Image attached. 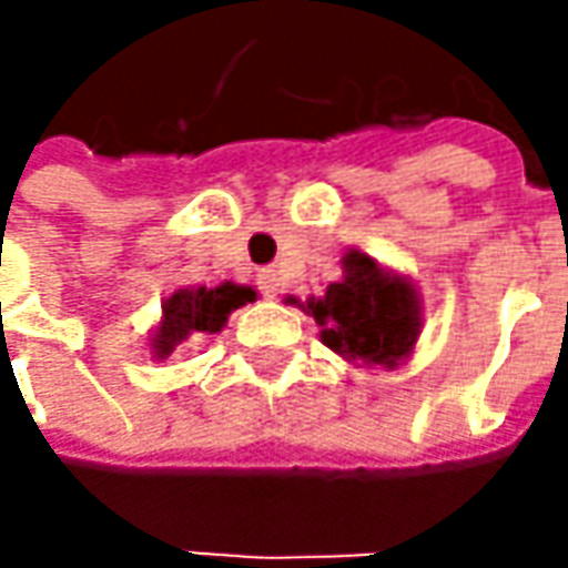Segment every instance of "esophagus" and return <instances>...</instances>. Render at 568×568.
<instances>
[{
    "instance_id": "obj_1",
    "label": "esophagus",
    "mask_w": 568,
    "mask_h": 568,
    "mask_svg": "<svg viewBox=\"0 0 568 568\" xmlns=\"http://www.w3.org/2000/svg\"><path fill=\"white\" fill-rule=\"evenodd\" d=\"M258 287H262V294L268 296V300H277L281 296V277L274 268H262L258 272Z\"/></svg>"
}]
</instances>
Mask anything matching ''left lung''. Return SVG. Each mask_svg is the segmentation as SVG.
<instances>
[{
    "label": "left lung",
    "instance_id": "1",
    "mask_svg": "<svg viewBox=\"0 0 568 568\" xmlns=\"http://www.w3.org/2000/svg\"><path fill=\"white\" fill-rule=\"evenodd\" d=\"M341 265L344 277L328 284L325 296L287 303L316 318L322 344L344 361L395 369L420 338V296L404 274L385 272L366 252L351 250Z\"/></svg>",
    "mask_w": 568,
    "mask_h": 568
}]
</instances>
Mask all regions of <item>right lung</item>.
<instances>
[{"label":"right lung","instance_id":"obj_1","mask_svg":"<svg viewBox=\"0 0 568 568\" xmlns=\"http://www.w3.org/2000/svg\"><path fill=\"white\" fill-rule=\"evenodd\" d=\"M255 291L246 284L224 281L217 287H180L164 300L161 322L151 335V354L158 361L170 357L176 344L199 335H217L233 310L246 306L255 300Z\"/></svg>","mask_w":568,"mask_h":568}]
</instances>
